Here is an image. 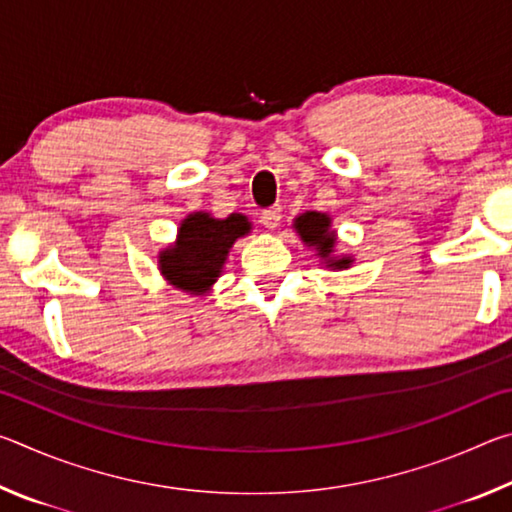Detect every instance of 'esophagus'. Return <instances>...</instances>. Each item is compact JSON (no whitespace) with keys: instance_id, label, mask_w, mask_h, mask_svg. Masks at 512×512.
Returning a JSON list of instances; mask_svg holds the SVG:
<instances>
[{"instance_id":"34e87169","label":"esophagus","mask_w":512,"mask_h":512,"mask_svg":"<svg viewBox=\"0 0 512 512\" xmlns=\"http://www.w3.org/2000/svg\"><path fill=\"white\" fill-rule=\"evenodd\" d=\"M262 223L266 225L268 230H275L277 225H280V219H282V207L280 205H273V207H266V210L262 212Z\"/></svg>"}]
</instances>
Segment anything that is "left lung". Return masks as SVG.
<instances>
[{"instance_id":"obj_1","label":"left lung","mask_w":512,"mask_h":512,"mask_svg":"<svg viewBox=\"0 0 512 512\" xmlns=\"http://www.w3.org/2000/svg\"><path fill=\"white\" fill-rule=\"evenodd\" d=\"M296 230L300 232L302 241H307L309 246H316L320 257L332 255V248L336 244V239H334V232L329 230V216L327 214L307 212V214L298 216ZM329 262H332L329 266H334V268H348L350 266L348 257L329 259Z\"/></svg>"}]
</instances>
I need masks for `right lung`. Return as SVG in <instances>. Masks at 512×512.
<instances>
[{"mask_svg":"<svg viewBox=\"0 0 512 512\" xmlns=\"http://www.w3.org/2000/svg\"><path fill=\"white\" fill-rule=\"evenodd\" d=\"M250 230L244 214L212 219L210 214H189L178 230V241L160 255V271L178 289L201 296L219 277L228 250Z\"/></svg>","mask_w":512,"mask_h":512,"instance_id":"obj_1","label":"right lung"}]
</instances>
